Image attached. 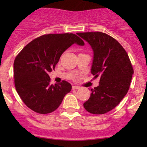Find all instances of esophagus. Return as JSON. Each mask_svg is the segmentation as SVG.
Wrapping results in <instances>:
<instances>
[{
    "label": "esophagus",
    "instance_id": "obj_1",
    "mask_svg": "<svg viewBox=\"0 0 147 147\" xmlns=\"http://www.w3.org/2000/svg\"><path fill=\"white\" fill-rule=\"evenodd\" d=\"M80 87L79 86H76V85H74V86L72 87V89L73 90H76V89H80Z\"/></svg>",
    "mask_w": 147,
    "mask_h": 147
}]
</instances>
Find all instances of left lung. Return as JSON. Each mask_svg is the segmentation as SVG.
<instances>
[{
  "instance_id": "1",
  "label": "left lung",
  "mask_w": 147,
  "mask_h": 147,
  "mask_svg": "<svg viewBox=\"0 0 147 147\" xmlns=\"http://www.w3.org/2000/svg\"><path fill=\"white\" fill-rule=\"evenodd\" d=\"M93 52L90 72L100 77L99 85L91 90L83 106L92 114H104L115 108L129 88L133 68L128 54L113 37L102 32L77 33Z\"/></svg>"
}]
</instances>
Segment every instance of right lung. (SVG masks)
I'll list each match as a JSON object with an SVG mask.
<instances>
[{
  "label": "right lung",
  "instance_id": "right-lung-1",
  "mask_svg": "<svg viewBox=\"0 0 147 147\" xmlns=\"http://www.w3.org/2000/svg\"><path fill=\"white\" fill-rule=\"evenodd\" d=\"M73 44L84 45L72 33L45 34L22 49L14 62L16 90L28 108L38 113L54 112L71 90L66 81L51 85L49 73L55 68L61 55Z\"/></svg>",
  "mask_w": 147,
  "mask_h": 147
}]
</instances>
